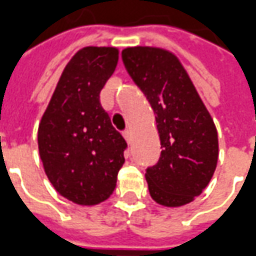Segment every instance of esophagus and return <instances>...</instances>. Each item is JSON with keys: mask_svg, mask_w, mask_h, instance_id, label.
<instances>
[{"mask_svg": "<svg viewBox=\"0 0 256 256\" xmlns=\"http://www.w3.org/2000/svg\"><path fill=\"white\" fill-rule=\"evenodd\" d=\"M122 135H124L125 140H126V142L131 143V140H132V132L130 131V130H126V131L122 132Z\"/></svg>", "mask_w": 256, "mask_h": 256, "instance_id": "1", "label": "esophagus"}]
</instances>
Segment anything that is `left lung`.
Segmentation results:
<instances>
[{"instance_id":"obj_1","label":"left lung","mask_w":256,"mask_h":256,"mask_svg":"<svg viewBox=\"0 0 256 256\" xmlns=\"http://www.w3.org/2000/svg\"><path fill=\"white\" fill-rule=\"evenodd\" d=\"M122 62L156 114L158 162L146 170L150 196L164 206H182L208 186L218 162V132L198 92L172 52L153 46L122 50Z\"/></svg>"}]
</instances>
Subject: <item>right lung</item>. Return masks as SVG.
Wrapping results in <instances>:
<instances>
[{"label": "right lung", "mask_w": 256, "mask_h": 256, "mask_svg": "<svg viewBox=\"0 0 256 256\" xmlns=\"http://www.w3.org/2000/svg\"><path fill=\"white\" fill-rule=\"evenodd\" d=\"M118 50L85 46L67 63L38 126L45 174L60 196L96 206L116 189L126 142L100 104Z\"/></svg>", "instance_id": "obj_1"}]
</instances>
